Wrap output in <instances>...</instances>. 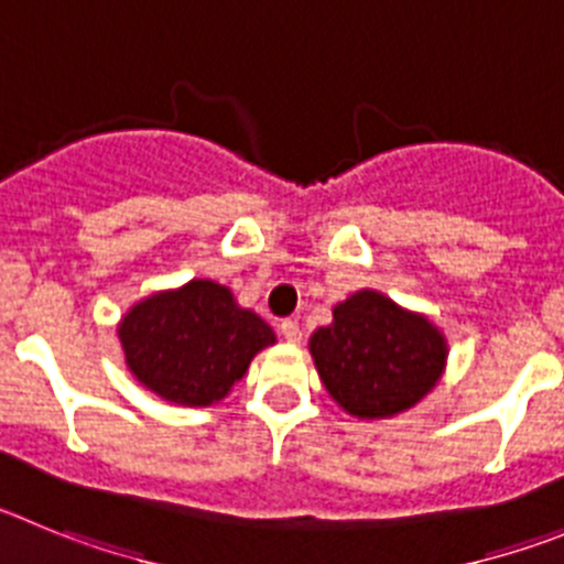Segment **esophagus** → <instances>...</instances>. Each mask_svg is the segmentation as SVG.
<instances>
[{"label": "esophagus", "instance_id": "esophagus-1", "mask_svg": "<svg viewBox=\"0 0 564 564\" xmlns=\"http://www.w3.org/2000/svg\"><path fill=\"white\" fill-rule=\"evenodd\" d=\"M281 334H283V339H289V343H301V337H303L301 326H297V319H283Z\"/></svg>", "mask_w": 564, "mask_h": 564}]
</instances>
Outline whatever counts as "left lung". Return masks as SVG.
<instances>
[{"instance_id":"obj_1","label":"left lung","mask_w":564,"mask_h":564,"mask_svg":"<svg viewBox=\"0 0 564 564\" xmlns=\"http://www.w3.org/2000/svg\"><path fill=\"white\" fill-rule=\"evenodd\" d=\"M308 348L334 402L359 419L413 408L446 362V343L430 319L370 289L339 303L332 326L317 328Z\"/></svg>"}]
</instances>
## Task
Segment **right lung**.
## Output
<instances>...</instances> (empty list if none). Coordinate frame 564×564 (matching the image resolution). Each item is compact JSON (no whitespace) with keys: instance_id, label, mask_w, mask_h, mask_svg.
Here are the masks:
<instances>
[{"instance_id":"obj_1","label":"right lung","mask_w":564,"mask_h":564,"mask_svg":"<svg viewBox=\"0 0 564 564\" xmlns=\"http://www.w3.org/2000/svg\"><path fill=\"white\" fill-rule=\"evenodd\" d=\"M118 332L131 373L162 399L191 408L225 399L250 359L275 343L258 314L238 308L230 289L213 281L151 294Z\"/></svg>"}]
</instances>
